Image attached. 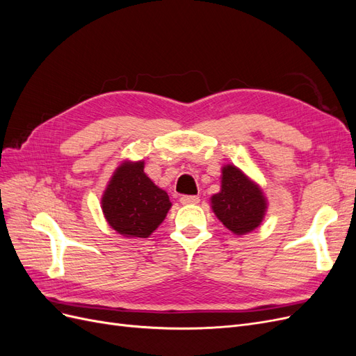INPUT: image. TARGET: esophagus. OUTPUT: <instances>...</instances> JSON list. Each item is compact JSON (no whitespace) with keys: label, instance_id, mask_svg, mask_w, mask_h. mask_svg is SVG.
<instances>
[{"label":"esophagus","instance_id":"34e87169","mask_svg":"<svg viewBox=\"0 0 356 356\" xmlns=\"http://www.w3.org/2000/svg\"><path fill=\"white\" fill-rule=\"evenodd\" d=\"M179 202L182 204H196V203L200 202V197L199 196H182L179 199Z\"/></svg>","mask_w":356,"mask_h":356}]
</instances>
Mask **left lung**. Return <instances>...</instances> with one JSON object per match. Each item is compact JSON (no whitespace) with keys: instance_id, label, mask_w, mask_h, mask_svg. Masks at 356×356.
I'll list each match as a JSON object with an SVG mask.
<instances>
[{"instance_id":"8db88e82","label":"left lung","mask_w":356,"mask_h":356,"mask_svg":"<svg viewBox=\"0 0 356 356\" xmlns=\"http://www.w3.org/2000/svg\"><path fill=\"white\" fill-rule=\"evenodd\" d=\"M211 202L218 220L236 234L257 229L266 212L261 190L233 165L222 168L221 191Z\"/></svg>"}]
</instances>
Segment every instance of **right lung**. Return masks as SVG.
I'll return each instance as SVG.
<instances>
[{"mask_svg": "<svg viewBox=\"0 0 356 356\" xmlns=\"http://www.w3.org/2000/svg\"><path fill=\"white\" fill-rule=\"evenodd\" d=\"M170 207L168 193L144 174V161L118 168L102 197L106 221L127 238H148Z\"/></svg>", "mask_w": 356, "mask_h": 356, "instance_id": "1", "label": "right lung"}]
</instances>
